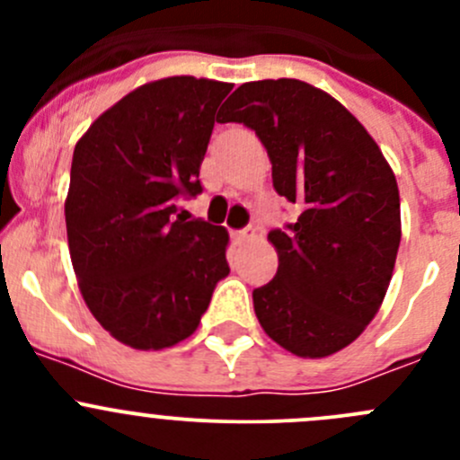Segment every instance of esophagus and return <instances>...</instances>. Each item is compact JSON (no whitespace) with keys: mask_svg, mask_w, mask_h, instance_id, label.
Listing matches in <instances>:
<instances>
[{"mask_svg":"<svg viewBox=\"0 0 460 460\" xmlns=\"http://www.w3.org/2000/svg\"><path fill=\"white\" fill-rule=\"evenodd\" d=\"M253 238H256V229H253V226H247V229H243L235 234V240H238V243H249V240H253Z\"/></svg>","mask_w":460,"mask_h":460,"instance_id":"esophagus-1","label":"esophagus"}]
</instances>
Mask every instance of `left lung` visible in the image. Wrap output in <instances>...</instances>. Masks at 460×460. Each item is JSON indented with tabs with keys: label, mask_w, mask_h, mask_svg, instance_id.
<instances>
[{
	"label": "left lung",
	"mask_w": 460,
	"mask_h": 460,
	"mask_svg": "<svg viewBox=\"0 0 460 460\" xmlns=\"http://www.w3.org/2000/svg\"><path fill=\"white\" fill-rule=\"evenodd\" d=\"M220 122L256 131L273 189L303 207L287 231L269 234L278 271L253 291L260 327L300 358L345 349L378 314L396 264L401 196L392 166L367 128L307 82H247Z\"/></svg>",
	"instance_id": "left-lung-1"
}]
</instances>
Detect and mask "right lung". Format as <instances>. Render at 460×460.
Segmentation results:
<instances>
[{"instance_id":"add662e5","label":"right lung","mask_w":460,"mask_h":460,"mask_svg":"<svg viewBox=\"0 0 460 460\" xmlns=\"http://www.w3.org/2000/svg\"><path fill=\"white\" fill-rule=\"evenodd\" d=\"M234 84L173 75L146 82L100 115L73 151L64 216L86 307L142 351L191 336L229 273L225 226L189 220L216 111Z\"/></svg>"}]
</instances>
